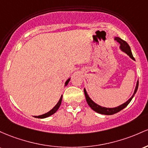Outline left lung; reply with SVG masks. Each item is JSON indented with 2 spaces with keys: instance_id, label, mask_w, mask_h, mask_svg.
Wrapping results in <instances>:
<instances>
[{
  "instance_id": "left-lung-1",
  "label": "left lung",
  "mask_w": 148,
  "mask_h": 148,
  "mask_svg": "<svg viewBox=\"0 0 148 148\" xmlns=\"http://www.w3.org/2000/svg\"><path fill=\"white\" fill-rule=\"evenodd\" d=\"M114 40H117L119 44H120V46H119V48L122 51H123L124 52H125L127 55H129L130 56V58H132L133 60H135V59L133 56L132 50H131V48L129 47V45H128V43L126 42V41L123 40L122 39H121L119 37H115L114 38ZM138 81H137L136 83V89L134 90V94H133L132 97L128 100L127 102H125L124 103L122 104L119 106H117V107L115 108H105V107H102V106L98 105V104L95 103L93 101L92 99L89 98V96H88L87 92H86V89H84V95H85L86 97V101H87L88 105L89 106V107L92 109L93 110L96 111V112L100 114H107V115H110V114H113L117 113V112H119L120 110H122V109H124V108H126L128 106V104L131 102V101L132 100L133 97H134L135 94L136 93L137 90H138Z\"/></svg>"
}]
</instances>
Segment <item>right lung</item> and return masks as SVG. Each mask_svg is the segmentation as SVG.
Masks as SVG:
<instances>
[{"instance_id": "obj_1", "label": "right lung", "mask_w": 148, "mask_h": 148, "mask_svg": "<svg viewBox=\"0 0 148 148\" xmlns=\"http://www.w3.org/2000/svg\"><path fill=\"white\" fill-rule=\"evenodd\" d=\"M70 79H71V78L68 79L67 80H66V82H65V86H66L68 84H69ZM62 96H63L61 95L60 99H59V102H58L57 103H56V105L55 106H54V107L53 108H52V110H51L50 111H49V112H47V113L42 114V115L36 116V117H36V118H41V119H43V118H46V117H49V116H51V115H52V114H53L54 113H55L56 111H57L58 109H59V108L60 107L61 103V101H62Z\"/></svg>"}]
</instances>
